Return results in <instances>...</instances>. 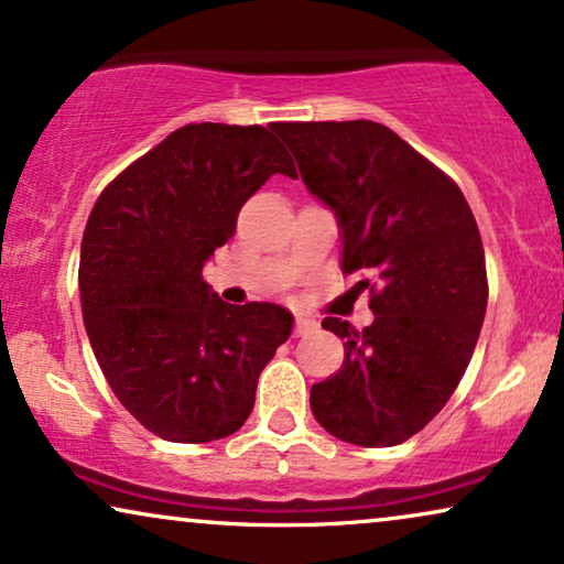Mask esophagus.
I'll list each match as a JSON object with an SVG mask.
<instances>
[{
    "label": "esophagus",
    "mask_w": 564,
    "mask_h": 564,
    "mask_svg": "<svg viewBox=\"0 0 564 564\" xmlns=\"http://www.w3.org/2000/svg\"><path fill=\"white\" fill-rule=\"evenodd\" d=\"M316 328H318V324L311 316H297L295 318V334L297 336H308V334L316 332Z\"/></svg>",
    "instance_id": "obj_1"
}]
</instances>
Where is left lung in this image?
Here are the masks:
<instances>
[{
  "label": "left lung",
  "mask_w": 564,
  "mask_h": 564,
  "mask_svg": "<svg viewBox=\"0 0 564 564\" xmlns=\"http://www.w3.org/2000/svg\"><path fill=\"white\" fill-rule=\"evenodd\" d=\"M308 192L336 215L341 272H362L376 321L341 318L345 362L311 389L318 425L362 448L420 433L466 372L487 311L477 219L460 188L376 121L274 123Z\"/></svg>",
  "instance_id": "left-lung-1"
}]
</instances>
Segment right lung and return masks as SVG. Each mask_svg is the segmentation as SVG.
Segmentation results:
<instances>
[{
    "mask_svg": "<svg viewBox=\"0 0 564 564\" xmlns=\"http://www.w3.org/2000/svg\"><path fill=\"white\" fill-rule=\"evenodd\" d=\"M274 173L297 178L264 127L188 123L98 196L79 251V297L100 370L139 425L171 443L243 427L292 313L230 305L202 269Z\"/></svg>",
    "mask_w": 564,
    "mask_h": 564,
    "instance_id": "obj_1",
    "label": "right lung"
}]
</instances>
